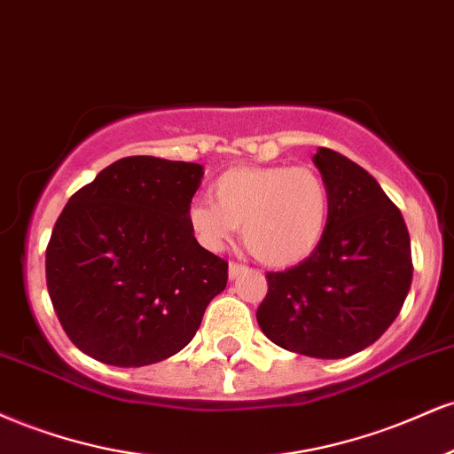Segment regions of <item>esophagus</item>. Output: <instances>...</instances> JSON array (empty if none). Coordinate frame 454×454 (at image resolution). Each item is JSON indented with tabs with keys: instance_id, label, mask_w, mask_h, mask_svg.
Listing matches in <instances>:
<instances>
[{
	"instance_id": "obj_1",
	"label": "esophagus",
	"mask_w": 454,
	"mask_h": 454,
	"mask_svg": "<svg viewBox=\"0 0 454 454\" xmlns=\"http://www.w3.org/2000/svg\"><path fill=\"white\" fill-rule=\"evenodd\" d=\"M244 271H248V268L244 263H236V261L229 263V278H238V276L244 274Z\"/></svg>"
}]
</instances>
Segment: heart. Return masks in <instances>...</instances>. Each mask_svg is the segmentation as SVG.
<instances>
[{
    "label": "heart",
    "instance_id": "obj_1",
    "mask_svg": "<svg viewBox=\"0 0 454 454\" xmlns=\"http://www.w3.org/2000/svg\"><path fill=\"white\" fill-rule=\"evenodd\" d=\"M210 195L212 204L195 201L186 212L197 242L221 250L242 227L248 253L271 268L310 257L332 215L327 180L310 165L231 168L212 183Z\"/></svg>",
    "mask_w": 454,
    "mask_h": 454
}]
</instances>
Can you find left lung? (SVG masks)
I'll return each mask as SVG.
<instances>
[{
    "mask_svg": "<svg viewBox=\"0 0 454 454\" xmlns=\"http://www.w3.org/2000/svg\"><path fill=\"white\" fill-rule=\"evenodd\" d=\"M314 163L332 191L327 231L300 265L265 274L257 321L280 348L342 359L397 318L412 285V250L402 212L364 168L329 148H318Z\"/></svg>",
    "mask_w": 454,
    "mask_h": 454,
    "instance_id": "left-lung-1",
    "label": "left lung"
}]
</instances>
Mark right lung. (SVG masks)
Segmentation results:
<instances>
[{
  "label": "right lung",
  "mask_w": 454,
  "mask_h": 454,
  "mask_svg": "<svg viewBox=\"0 0 454 454\" xmlns=\"http://www.w3.org/2000/svg\"><path fill=\"white\" fill-rule=\"evenodd\" d=\"M201 176L197 163L125 157L69 197L46 247V286L84 355L142 367L193 340L227 286V261L186 221Z\"/></svg>",
  "instance_id": "right-lung-1"
}]
</instances>
